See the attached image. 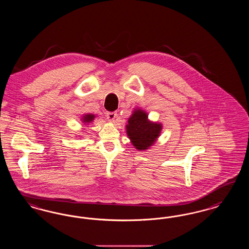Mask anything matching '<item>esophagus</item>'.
<instances>
[{
    "label": "esophagus",
    "instance_id": "obj_1",
    "mask_svg": "<svg viewBox=\"0 0 249 249\" xmlns=\"http://www.w3.org/2000/svg\"><path fill=\"white\" fill-rule=\"evenodd\" d=\"M117 113L116 112H108V113H107V120H109V121H112V122H114L116 119H117Z\"/></svg>",
    "mask_w": 249,
    "mask_h": 249
}]
</instances>
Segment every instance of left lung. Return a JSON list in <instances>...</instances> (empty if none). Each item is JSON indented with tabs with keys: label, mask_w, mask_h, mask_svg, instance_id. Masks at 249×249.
Listing matches in <instances>:
<instances>
[{
	"label": "left lung",
	"mask_w": 249,
	"mask_h": 249,
	"mask_svg": "<svg viewBox=\"0 0 249 249\" xmlns=\"http://www.w3.org/2000/svg\"><path fill=\"white\" fill-rule=\"evenodd\" d=\"M162 124L148 120L144 110L135 108L128 120L126 132L132 145L139 151L149 149L160 136Z\"/></svg>",
	"instance_id": "8db88e82"
}]
</instances>
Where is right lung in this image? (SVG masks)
<instances>
[{
    "instance_id": "right-lung-1",
    "label": "right lung",
    "mask_w": 249,
    "mask_h": 249,
    "mask_svg": "<svg viewBox=\"0 0 249 249\" xmlns=\"http://www.w3.org/2000/svg\"><path fill=\"white\" fill-rule=\"evenodd\" d=\"M95 119V116L92 114H85L82 118H81V121L83 122V124H89L90 122H92V120Z\"/></svg>"
}]
</instances>
